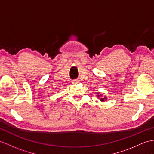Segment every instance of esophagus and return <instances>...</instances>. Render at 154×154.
Instances as JSON below:
<instances>
[{
  "label": "esophagus",
  "mask_w": 154,
  "mask_h": 154,
  "mask_svg": "<svg viewBox=\"0 0 154 154\" xmlns=\"http://www.w3.org/2000/svg\"><path fill=\"white\" fill-rule=\"evenodd\" d=\"M79 83V81L78 80H73L71 81V83L72 84H77Z\"/></svg>",
  "instance_id": "1"
}]
</instances>
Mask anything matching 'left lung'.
<instances>
[{
  "mask_svg": "<svg viewBox=\"0 0 154 154\" xmlns=\"http://www.w3.org/2000/svg\"><path fill=\"white\" fill-rule=\"evenodd\" d=\"M102 95H97V96H98V98H100L99 97V96H101ZM107 98H106V96H105V97L104 98H100V101H102V102H104V100H106Z\"/></svg>",
  "mask_w": 154,
  "mask_h": 154,
  "instance_id": "8db88e82",
  "label": "left lung"
}]
</instances>
